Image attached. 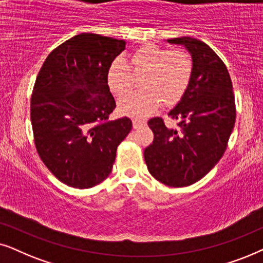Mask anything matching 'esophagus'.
Wrapping results in <instances>:
<instances>
[{"instance_id": "obj_1", "label": "esophagus", "mask_w": 263, "mask_h": 263, "mask_svg": "<svg viewBox=\"0 0 263 263\" xmlns=\"http://www.w3.org/2000/svg\"><path fill=\"white\" fill-rule=\"evenodd\" d=\"M143 125H144V122H143V121H138V120L132 121V126H134V128H139Z\"/></svg>"}]
</instances>
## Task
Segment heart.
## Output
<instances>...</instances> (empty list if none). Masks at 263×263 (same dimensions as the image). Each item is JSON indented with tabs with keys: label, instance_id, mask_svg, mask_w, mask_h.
Listing matches in <instances>:
<instances>
[{
	"label": "heart",
	"instance_id": "obj_1",
	"mask_svg": "<svg viewBox=\"0 0 263 263\" xmlns=\"http://www.w3.org/2000/svg\"><path fill=\"white\" fill-rule=\"evenodd\" d=\"M142 78L141 92L119 102V111L126 117L145 119L161 103L172 107L186 92L192 76V60L183 50H167L159 45L146 44L127 56V65L114 60L107 69V85L114 96L124 97L131 90L132 76Z\"/></svg>",
	"mask_w": 263,
	"mask_h": 263
}]
</instances>
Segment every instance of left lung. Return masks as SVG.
<instances>
[{"label":"left lung","mask_w":263,"mask_h":263,"mask_svg":"<svg viewBox=\"0 0 263 263\" xmlns=\"http://www.w3.org/2000/svg\"><path fill=\"white\" fill-rule=\"evenodd\" d=\"M167 42L189 51L192 76L185 95L168 113L179 120V128L166 127L161 118L149 120L154 141L144 150V160L156 180L183 187L202 179L222 157L236 121V104L229 71L209 45L192 37Z\"/></svg>","instance_id":"8db88e82"}]
</instances>
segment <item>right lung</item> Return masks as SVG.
Instances as JSON below:
<instances>
[{
  "instance_id": "obj_1",
  "label": "right lung",
  "mask_w": 263,
  "mask_h": 263,
  "mask_svg": "<svg viewBox=\"0 0 263 263\" xmlns=\"http://www.w3.org/2000/svg\"><path fill=\"white\" fill-rule=\"evenodd\" d=\"M126 42L80 33L45 59L31 96L38 155L68 186L89 189L109 176L117 148L132 128L128 118L107 119L115 100L107 69Z\"/></svg>"
}]
</instances>
